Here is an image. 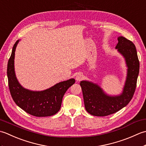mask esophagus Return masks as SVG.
Here are the masks:
<instances>
[{"mask_svg":"<svg viewBox=\"0 0 146 146\" xmlns=\"http://www.w3.org/2000/svg\"><path fill=\"white\" fill-rule=\"evenodd\" d=\"M83 74L78 73V75L76 76V80L77 82H80V81H81V80L83 79Z\"/></svg>","mask_w":146,"mask_h":146,"instance_id":"esophagus-1","label":"esophagus"}]
</instances>
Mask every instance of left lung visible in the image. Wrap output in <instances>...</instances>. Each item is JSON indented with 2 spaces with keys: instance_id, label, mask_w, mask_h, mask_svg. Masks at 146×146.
<instances>
[{
  "instance_id": "1",
  "label": "left lung",
  "mask_w": 146,
  "mask_h": 146,
  "mask_svg": "<svg viewBox=\"0 0 146 146\" xmlns=\"http://www.w3.org/2000/svg\"><path fill=\"white\" fill-rule=\"evenodd\" d=\"M116 49L125 57L128 66L127 77L122 94L109 97L97 85L86 81L80 83L85 109L92 115L103 117L117 112L129 103L134 94L139 72L137 51L134 43L124 37H119Z\"/></svg>"
}]
</instances>
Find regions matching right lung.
Listing matches in <instances>:
<instances>
[{
  "mask_svg": "<svg viewBox=\"0 0 146 146\" xmlns=\"http://www.w3.org/2000/svg\"><path fill=\"white\" fill-rule=\"evenodd\" d=\"M19 40L15 42L7 64L8 85L12 98L19 107L30 115L36 117H48L60 110L62 99L75 79L62 82L42 92H32L22 87L14 72V55Z\"/></svg>",
  "mask_w": 146,
  "mask_h": 146,
  "instance_id": "1",
  "label": "right lung"
}]
</instances>
